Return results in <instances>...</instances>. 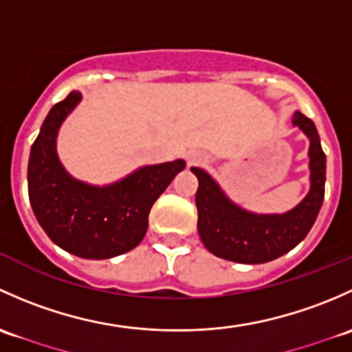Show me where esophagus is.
I'll return each instance as SVG.
<instances>
[{
    "label": "esophagus",
    "instance_id": "34e87169",
    "mask_svg": "<svg viewBox=\"0 0 352 352\" xmlns=\"http://www.w3.org/2000/svg\"><path fill=\"white\" fill-rule=\"evenodd\" d=\"M186 161H188V166H201L206 162V155L198 151H190L186 154Z\"/></svg>",
    "mask_w": 352,
    "mask_h": 352
}]
</instances>
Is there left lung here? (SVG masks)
<instances>
[{"label":"left lung","instance_id":"left-lung-1","mask_svg":"<svg viewBox=\"0 0 352 352\" xmlns=\"http://www.w3.org/2000/svg\"><path fill=\"white\" fill-rule=\"evenodd\" d=\"M292 123L310 140V190L286 213H252L227 197L215 179L200 168L198 177V232L213 256L244 264H263L286 254L307 237L317 220L325 191V154L315 123L295 111Z\"/></svg>","mask_w":352,"mask_h":352}]
</instances>
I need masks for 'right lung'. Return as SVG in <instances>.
Returning a JSON list of instances; mask_svg holds the SVG:
<instances>
[{
    "label": "right lung",
    "instance_id": "add662e5",
    "mask_svg": "<svg viewBox=\"0 0 352 352\" xmlns=\"http://www.w3.org/2000/svg\"><path fill=\"white\" fill-rule=\"evenodd\" d=\"M79 101L81 93L71 91L43 120L28 159V197L54 244L85 259H110L142 242L152 205L186 162L144 166L107 186L74 179L60 164L56 140Z\"/></svg>",
    "mask_w": 352,
    "mask_h": 352
}]
</instances>
